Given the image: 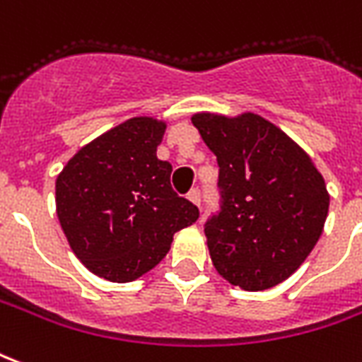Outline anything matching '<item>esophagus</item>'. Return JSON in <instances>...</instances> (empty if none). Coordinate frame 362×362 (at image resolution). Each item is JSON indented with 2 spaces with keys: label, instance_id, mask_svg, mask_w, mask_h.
<instances>
[{
  "label": "esophagus",
  "instance_id": "obj_1",
  "mask_svg": "<svg viewBox=\"0 0 362 362\" xmlns=\"http://www.w3.org/2000/svg\"><path fill=\"white\" fill-rule=\"evenodd\" d=\"M188 199L194 203V205H197V207H202V192H199L197 188H194L192 192H189Z\"/></svg>",
  "mask_w": 362,
  "mask_h": 362
}]
</instances>
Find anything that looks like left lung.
<instances>
[{"instance_id": "left-lung-1", "label": "left lung", "mask_w": 362, "mask_h": 362, "mask_svg": "<svg viewBox=\"0 0 362 362\" xmlns=\"http://www.w3.org/2000/svg\"><path fill=\"white\" fill-rule=\"evenodd\" d=\"M216 155L221 209L205 222L211 259L242 290L274 288L291 276L322 234L330 195L296 141L253 113L194 115Z\"/></svg>"}]
</instances>
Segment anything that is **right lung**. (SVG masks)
Instances as JSON below:
<instances>
[{
    "mask_svg": "<svg viewBox=\"0 0 362 362\" xmlns=\"http://www.w3.org/2000/svg\"><path fill=\"white\" fill-rule=\"evenodd\" d=\"M167 124L134 117L74 155L55 182L61 228L93 274L132 282L167 255L174 232L199 209L170 186L173 165L157 159Z\"/></svg>",
    "mask_w": 362,
    "mask_h": 362,
    "instance_id": "obj_1",
    "label": "right lung"
}]
</instances>
